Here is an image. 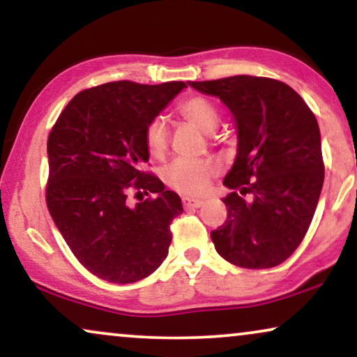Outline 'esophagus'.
<instances>
[{
    "mask_svg": "<svg viewBox=\"0 0 357 357\" xmlns=\"http://www.w3.org/2000/svg\"><path fill=\"white\" fill-rule=\"evenodd\" d=\"M202 201L201 199H191V197H184L183 199V206L184 208H199L202 206Z\"/></svg>",
    "mask_w": 357,
    "mask_h": 357,
    "instance_id": "esophagus-1",
    "label": "esophagus"
}]
</instances>
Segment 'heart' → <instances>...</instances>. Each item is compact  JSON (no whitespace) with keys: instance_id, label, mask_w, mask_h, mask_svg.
<instances>
[{"instance_id":"obj_1","label":"heart","mask_w":357,"mask_h":357,"mask_svg":"<svg viewBox=\"0 0 357 357\" xmlns=\"http://www.w3.org/2000/svg\"><path fill=\"white\" fill-rule=\"evenodd\" d=\"M179 114L188 122L194 123L206 134L215 129L218 112L206 98L194 96L179 104ZM146 149L153 156H161L168 145V127L161 117H155L145 129ZM218 166L212 160H174L165 169V181L176 191L186 196H199L206 192L213 176H217Z\"/></svg>"}]
</instances>
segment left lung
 Masks as SVG:
<instances>
[{
  "instance_id": "obj_1",
  "label": "left lung",
  "mask_w": 357,
  "mask_h": 357,
  "mask_svg": "<svg viewBox=\"0 0 357 357\" xmlns=\"http://www.w3.org/2000/svg\"><path fill=\"white\" fill-rule=\"evenodd\" d=\"M215 96L236 126V156L223 179L228 217L211 238L228 263L281 264L302 243L320 199L325 166L318 122L305 101L278 79L238 75L189 82ZM251 195L245 202L241 195Z\"/></svg>"
}]
</instances>
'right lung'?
Segmentation results:
<instances>
[{"label": "right lung", "instance_id": "1", "mask_svg": "<svg viewBox=\"0 0 357 357\" xmlns=\"http://www.w3.org/2000/svg\"><path fill=\"white\" fill-rule=\"evenodd\" d=\"M183 88L99 84L76 94L50 130L47 207L79 263L107 282L140 281L168 256L181 199L142 166L150 158L146 126ZM130 188L155 197L129 206Z\"/></svg>", "mask_w": 357, "mask_h": 357}]
</instances>
